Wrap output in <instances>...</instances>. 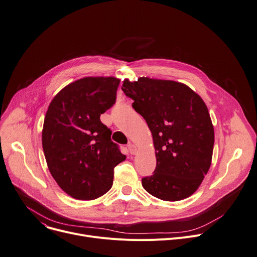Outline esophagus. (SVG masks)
I'll use <instances>...</instances> for the list:
<instances>
[{"label": "esophagus", "instance_id": "1", "mask_svg": "<svg viewBox=\"0 0 257 257\" xmlns=\"http://www.w3.org/2000/svg\"><path fill=\"white\" fill-rule=\"evenodd\" d=\"M128 150H129V153L131 154V155H135L136 153H137V148H136V146L135 145H133V144H131V143H129L128 144Z\"/></svg>", "mask_w": 257, "mask_h": 257}]
</instances>
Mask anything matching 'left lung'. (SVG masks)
<instances>
[{"instance_id": "8db88e82", "label": "left lung", "mask_w": 257, "mask_h": 257, "mask_svg": "<svg viewBox=\"0 0 257 257\" xmlns=\"http://www.w3.org/2000/svg\"><path fill=\"white\" fill-rule=\"evenodd\" d=\"M122 90L153 136L157 166L144 189L163 201L189 198L212 161L214 128L204 100L183 83L149 77L125 79Z\"/></svg>"}]
</instances>
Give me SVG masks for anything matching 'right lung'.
<instances>
[{
	"label": "right lung",
	"mask_w": 257,
	"mask_h": 257,
	"mask_svg": "<svg viewBox=\"0 0 257 257\" xmlns=\"http://www.w3.org/2000/svg\"><path fill=\"white\" fill-rule=\"evenodd\" d=\"M119 84L114 77L82 78L62 88L46 112L45 159L59 188L74 199L90 201L107 193L114 167L126 159L100 121L114 103Z\"/></svg>",
	"instance_id": "1"
}]
</instances>
